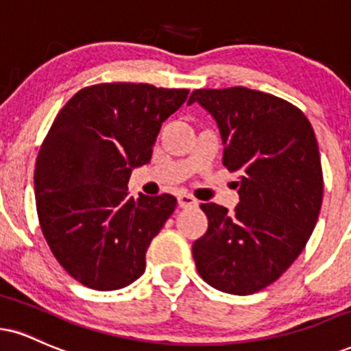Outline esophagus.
I'll return each instance as SVG.
<instances>
[{
	"label": "esophagus",
	"instance_id": "obj_1",
	"mask_svg": "<svg viewBox=\"0 0 351 351\" xmlns=\"http://www.w3.org/2000/svg\"><path fill=\"white\" fill-rule=\"evenodd\" d=\"M178 206L180 208H196L197 201L194 199L189 194H180L178 196Z\"/></svg>",
	"mask_w": 351,
	"mask_h": 351
}]
</instances>
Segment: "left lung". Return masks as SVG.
Listing matches in <instances>:
<instances>
[{
    "label": "left lung",
    "mask_w": 351,
    "mask_h": 351,
    "mask_svg": "<svg viewBox=\"0 0 351 351\" xmlns=\"http://www.w3.org/2000/svg\"><path fill=\"white\" fill-rule=\"evenodd\" d=\"M221 130L223 167L239 173L234 213L201 204L208 232L193 243L197 273L229 294L258 293L301 255L324 194L317 138L301 109L245 86L194 90Z\"/></svg>",
    "instance_id": "8db88e82"
}]
</instances>
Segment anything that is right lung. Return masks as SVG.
<instances>
[{
    "label": "right lung",
    "instance_id": "add662e5",
    "mask_svg": "<svg viewBox=\"0 0 351 351\" xmlns=\"http://www.w3.org/2000/svg\"><path fill=\"white\" fill-rule=\"evenodd\" d=\"M188 90L99 83L55 117L34 171L42 234L86 288L114 291L145 271V253L176 208L171 194L130 197L132 168L149 163L162 122Z\"/></svg>",
    "mask_w": 351,
    "mask_h": 351
}]
</instances>
